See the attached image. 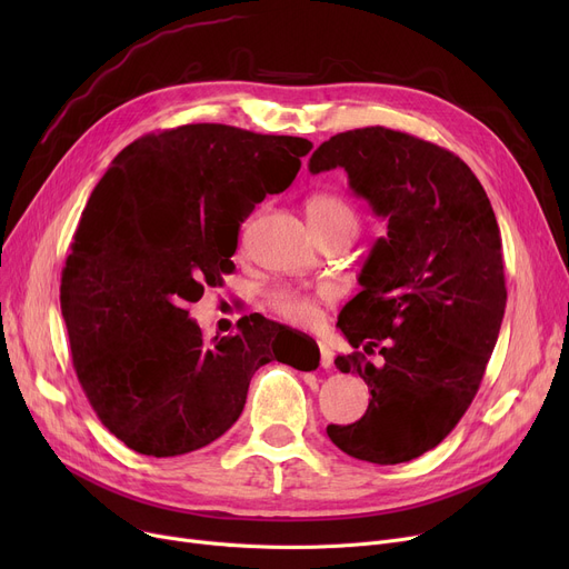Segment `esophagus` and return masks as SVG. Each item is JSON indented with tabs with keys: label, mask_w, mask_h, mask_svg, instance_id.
Wrapping results in <instances>:
<instances>
[{
	"label": "esophagus",
	"mask_w": 569,
	"mask_h": 569,
	"mask_svg": "<svg viewBox=\"0 0 569 569\" xmlns=\"http://www.w3.org/2000/svg\"><path fill=\"white\" fill-rule=\"evenodd\" d=\"M318 348H320V367L322 369H330L332 365H335V352L330 350V346H327V343H318Z\"/></svg>",
	"instance_id": "esophagus-1"
}]
</instances>
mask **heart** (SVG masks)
<instances>
[{
	"label": "heart",
	"instance_id": "1",
	"mask_svg": "<svg viewBox=\"0 0 569 569\" xmlns=\"http://www.w3.org/2000/svg\"><path fill=\"white\" fill-rule=\"evenodd\" d=\"M313 230H350L355 234L357 212L355 207L335 193L313 196L307 204ZM269 307L277 316L295 325H313L320 318V307L335 300L330 288H320L316 292H305L297 288H277L269 292Z\"/></svg>",
	"mask_w": 569,
	"mask_h": 569
}]
</instances>
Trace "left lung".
Instances as JSON below:
<instances>
[{"label": "left lung", "mask_w": 569, "mask_h": 569, "mask_svg": "<svg viewBox=\"0 0 569 569\" xmlns=\"http://www.w3.org/2000/svg\"><path fill=\"white\" fill-rule=\"evenodd\" d=\"M332 168L387 219V234L337 322L352 348L378 347L383 365L357 350L337 357L341 373L365 378L371 401L360 422L330 425L327 436L360 461H412L459 425L498 341L507 302L498 221L457 154L403 131L332 136L309 170Z\"/></svg>", "instance_id": "obj_1"}]
</instances>
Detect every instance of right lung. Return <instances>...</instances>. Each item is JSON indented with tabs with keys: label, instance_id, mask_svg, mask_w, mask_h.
<instances>
[{
	"label": "right lung",
	"instance_id": "obj_1",
	"mask_svg": "<svg viewBox=\"0 0 569 569\" xmlns=\"http://www.w3.org/2000/svg\"><path fill=\"white\" fill-rule=\"evenodd\" d=\"M311 147L187 124L133 140L89 196L59 302L87 401L138 455L177 457L223 436L267 362L318 367L311 337L260 313L223 339H204L189 318L234 269L239 226L292 184Z\"/></svg>",
	"mask_w": 569,
	"mask_h": 569
}]
</instances>
